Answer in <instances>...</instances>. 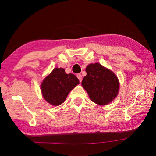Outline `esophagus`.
<instances>
[{
	"instance_id": "obj_1",
	"label": "esophagus",
	"mask_w": 156,
	"mask_h": 156,
	"mask_svg": "<svg viewBox=\"0 0 156 156\" xmlns=\"http://www.w3.org/2000/svg\"><path fill=\"white\" fill-rule=\"evenodd\" d=\"M77 77H78V80H79V81H80V82H81L82 80H83V77H82V75L80 74V73H78Z\"/></svg>"
}]
</instances>
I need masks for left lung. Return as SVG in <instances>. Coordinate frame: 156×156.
I'll return each instance as SVG.
<instances>
[{
  "instance_id": "8db88e82",
  "label": "left lung",
  "mask_w": 156,
  "mask_h": 156,
  "mask_svg": "<svg viewBox=\"0 0 156 156\" xmlns=\"http://www.w3.org/2000/svg\"><path fill=\"white\" fill-rule=\"evenodd\" d=\"M86 72L82 85L92 101L100 105H105L112 102L119 90L117 76L99 63L89 65Z\"/></svg>"
}]
</instances>
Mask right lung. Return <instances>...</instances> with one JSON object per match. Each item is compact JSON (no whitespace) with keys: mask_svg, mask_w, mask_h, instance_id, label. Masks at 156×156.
Returning a JSON list of instances; mask_svg holds the SVG:
<instances>
[{"mask_svg":"<svg viewBox=\"0 0 156 156\" xmlns=\"http://www.w3.org/2000/svg\"><path fill=\"white\" fill-rule=\"evenodd\" d=\"M79 84V80L73 73L67 74L62 68H55L44 78L41 84L44 98L54 106L61 105L71 90Z\"/></svg>","mask_w":156,"mask_h":156,"instance_id":"right-lung-1","label":"right lung"}]
</instances>
